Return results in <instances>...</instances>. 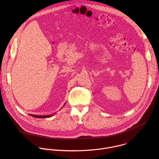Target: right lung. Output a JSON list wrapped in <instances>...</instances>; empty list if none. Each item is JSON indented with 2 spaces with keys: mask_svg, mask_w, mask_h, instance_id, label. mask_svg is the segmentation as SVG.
I'll list each match as a JSON object with an SVG mask.
<instances>
[{
  "mask_svg": "<svg viewBox=\"0 0 159 159\" xmlns=\"http://www.w3.org/2000/svg\"><path fill=\"white\" fill-rule=\"evenodd\" d=\"M65 104L66 103H65ZM65 104L63 105V106H65ZM54 115H55V113H54ZM30 115L33 117L37 118H50V117H52L53 116V115H47V116H38V115Z\"/></svg>",
  "mask_w": 159,
  "mask_h": 159,
  "instance_id": "obj_1",
  "label": "right lung"
}]
</instances>
